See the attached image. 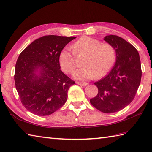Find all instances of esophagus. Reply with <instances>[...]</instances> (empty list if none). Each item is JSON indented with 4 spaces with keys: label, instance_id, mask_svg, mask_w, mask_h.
Listing matches in <instances>:
<instances>
[{
    "label": "esophagus",
    "instance_id": "esophagus-1",
    "mask_svg": "<svg viewBox=\"0 0 152 152\" xmlns=\"http://www.w3.org/2000/svg\"><path fill=\"white\" fill-rule=\"evenodd\" d=\"M76 84L80 86H86L88 85V83H86V82H77Z\"/></svg>",
    "mask_w": 152,
    "mask_h": 152
}]
</instances>
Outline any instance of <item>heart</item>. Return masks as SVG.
I'll use <instances>...</instances> for the list:
<instances>
[{
  "mask_svg": "<svg viewBox=\"0 0 152 152\" xmlns=\"http://www.w3.org/2000/svg\"><path fill=\"white\" fill-rule=\"evenodd\" d=\"M72 52L64 48L59 54V63L64 72H72L76 66V56L85 55L82 67L73 73L75 79L86 80L96 76L100 78L108 72L115 59L114 47L108 43H101L100 40L89 37H83L72 44Z\"/></svg>",
  "mask_w": 152,
  "mask_h": 152,
  "instance_id": "obj_1",
  "label": "heart"
}]
</instances>
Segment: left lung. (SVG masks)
<instances>
[{"instance_id": "1", "label": "left lung", "mask_w": 152, "mask_h": 152, "mask_svg": "<svg viewBox=\"0 0 152 152\" xmlns=\"http://www.w3.org/2000/svg\"><path fill=\"white\" fill-rule=\"evenodd\" d=\"M114 47L116 61L107 75L96 82L98 93L90 103L104 113L124 109L136 96L142 78L141 62L137 50L122 38L109 35L104 39Z\"/></svg>"}]
</instances>
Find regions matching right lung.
<instances>
[{
  "mask_svg": "<svg viewBox=\"0 0 152 152\" xmlns=\"http://www.w3.org/2000/svg\"><path fill=\"white\" fill-rule=\"evenodd\" d=\"M76 37L48 35L28 45L19 55L15 82L24 107L37 115H48L66 102L68 91L74 81L62 72L59 54Z\"/></svg>",
  "mask_w": 152,
  "mask_h": 152,
  "instance_id": "1",
  "label": "right lung"
}]
</instances>
